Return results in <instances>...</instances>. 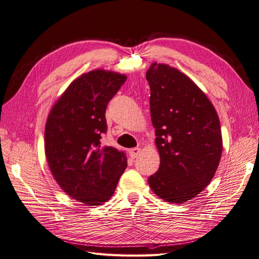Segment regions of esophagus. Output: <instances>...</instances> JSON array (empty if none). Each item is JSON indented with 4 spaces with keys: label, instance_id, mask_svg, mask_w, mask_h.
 <instances>
[{
    "label": "esophagus",
    "instance_id": "obj_1",
    "mask_svg": "<svg viewBox=\"0 0 259 259\" xmlns=\"http://www.w3.org/2000/svg\"><path fill=\"white\" fill-rule=\"evenodd\" d=\"M128 153H130V155L132 156L133 159H135L140 154V148H133V149H131V150L128 151Z\"/></svg>",
    "mask_w": 259,
    "mask_h": 259
}]
</instances>
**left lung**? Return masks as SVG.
<instances>
[{
    "label": "left lung",
    "instance_id": "obj_1",
    "mask_svg": "<svg viewBox=\"0 0 259 259\" xmlns=\"http://www.w3.org/2000/svg\"><path fill=\"white\" fill-rule=\"evenodd\" d=\"M160 167L148 178L159 198L184 203L204 190L221 161L223 138L215 108L189 77L167 65L146 73Z\"/></svg>",
    "mask_w": 259,
    "mask_h": 259
}]
</instances>
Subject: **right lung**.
<instances>
[{
	"mask_svg": "<svg viewBox=\"0 0 259 259\" xmlns=\"http://www.w3.org/2000/svg\"><path fill=\"white\" fill-rule=\"evenodd\" d=\"M126 76L95 70L77 77L53 107L45 126V154L57 184L86 205L112 197L126 156L101 146L106 109Z\"/></svg>",
	"mask_w": 259,
	"mask_h": 259,
	"instance_id": "1",
	"label": "right lung"
}]
</instances>
